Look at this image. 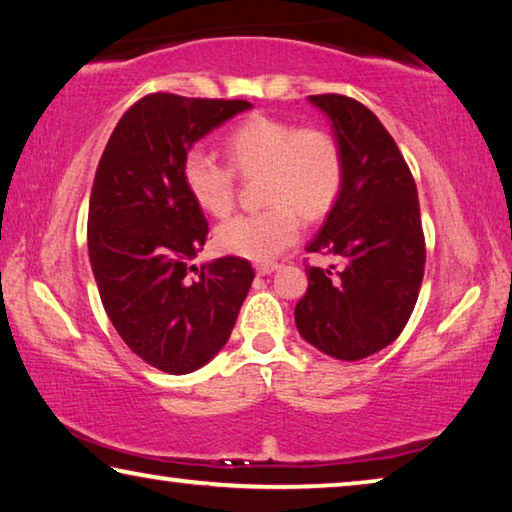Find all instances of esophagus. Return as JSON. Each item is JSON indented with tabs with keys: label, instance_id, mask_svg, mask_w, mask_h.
<instances>
[{
	"label": "esophagus",
	"instance_id": "obj_1",
	"mask_svg": "<svg viewBox=\"0 0 512 512\" xmlns=\"http://www.w3.org/2000/svg\"><path fill=\"white\" fill-rule=\"evenodd\" d=\"M255 271L259 275H271L273 271H277V264L275 262H262V264L255 266Z\"/></svg>",
	"mask_w": 512,
	"mask_h": 512
}]
</instances>
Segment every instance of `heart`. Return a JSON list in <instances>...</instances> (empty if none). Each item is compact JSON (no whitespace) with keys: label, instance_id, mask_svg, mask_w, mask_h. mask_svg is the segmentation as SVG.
<instances>
[{"label":"heart","instance_id":"heart-1","mask_svg":"<svg viewBox=\"0 0 512 512\" xmlns=\"http://www.w3.org/2000/svg\"><path fill=\"white\" fill-rule=\"evenodd\" d=\"M230 167L203 149L185 153L180 173L196 205L212 216L230 214L235 205V168L264 171L259 212L239 214L216 230V244L230 255L268 262L300 235L299 210L309 221L325 216L343 189L345 167L339 142L323 128H298L273 117H250L225 137Z\"/></svg>","mask_w":512,"mask_h":512}]
</instances>
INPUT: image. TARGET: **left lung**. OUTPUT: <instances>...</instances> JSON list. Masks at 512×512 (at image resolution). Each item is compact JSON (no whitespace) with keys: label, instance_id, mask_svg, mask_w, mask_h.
I'll return each instance as SVG.
<instances>
[{"label":"left lung","instance_id":"left-lung-1","mask_svg":"<svg viewBox=\"0 0 512 512\" xmlns=\"http://www.w3.org/2000/svg\"><path fill=\"white\" fill-rule=\"evenodd\" d=\"M332 121L343 153V189L307 253L339 257L341 268L307 266L296 305L302 339L341 361L384 350L409 323L424 259L418 189L384 124L343 94L309 97Z\"/></svg>","mask_w":512,"mask_h":512}]
</instances>
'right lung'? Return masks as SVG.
<instances>
[{
  "mask_svg": "<svg viewBox=\"0 0 512 512\" xmlns=\"http://www.w3.org/2000/svg\"><path fill=\"white\" fill-rule=\"evenodd\" d=\"M250 106L146 94L124 112L94 176L88 250L103 309L137 357L187 375L230 339L255 271L219 257L201 268L207 221L183 183L185 153Z\"/></svg>",
  "mask_w": 512,
  "mask_h": 512,
  "instance_id": "obj_1",
  "label": "right lung"
}]
</instances>
